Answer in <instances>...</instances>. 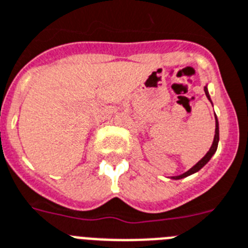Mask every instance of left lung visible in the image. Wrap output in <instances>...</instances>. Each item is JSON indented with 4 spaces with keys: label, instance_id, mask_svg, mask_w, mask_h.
Returning <instances> with one entry per match:
<instances>
[{
    "label": "left lung",
    "instance_id": "1",
    "mask_svg": "<svg viewBox=\"0 0 248 248\" xmlns=\"http://www.w3.org/2000/svg\"><path fill=\"white\" fill-rule=\"evenodd\" d=\"M204 90H205V94H206V96H208V99L210 100V96H209V93H208V88L205 86ZM218 141H219V126H218V120H217V117H215V136H214V141H213V145H211L210 150H209V152L206 153V155L201 159L200 162H197L190 170H187L186 173H183V174H181V176L173 177V178H174V180H180V178L190 176V174H192V173L197 172V170H200L201 168H202V167H204L205 164L209 162V160H210L211 156L214 155V153L217 152V148H218Z\"/></svg>",
    "mask_w": 248,
    "mask_h": 248
}]
</instances>
